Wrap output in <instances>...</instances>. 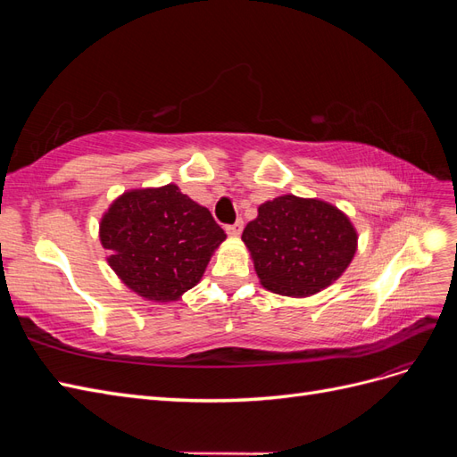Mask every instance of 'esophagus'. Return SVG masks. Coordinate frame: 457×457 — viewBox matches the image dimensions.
I'll use <instances>...</instances> for the list:
<instances>
[{
    "mask_svg": "<svg viewBox=\"0 0 457 457\" xmlns=\"http://www.w3.org/2000/svg\"><path fill=\"white\" fill-rule=\"evenodd\" d=\"M242 228H244V220L238 219L234 225H227L225 230H227V234H230V237H238V234L242 232Z\"/></svg>",
    "mask_w": 457,
    "mask_h": 457,
    "instance_id": "obj_1",
    "label": "esophagus"
}]
</instances>
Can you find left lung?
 <instances>
[{"label":"left lung","instance_id":"obj_1","mask_svg":"<svg viewBox=\"0 0 457 457\" xmlns=\"http://www.w3.org/2000/svg\"><path fill=\"white\" fill-rule=\"evenodd\" d=\"M261 284L274 294L307 297L337 280L356 252L347 215L320 200L294 195L259 207L244 228Z\"/></svg>","mask_w":457,"mask_h":457}]
</instances>
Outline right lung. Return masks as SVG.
<instances>
[{"label": "right lung", "mask_w": 457, "mask_h": 457, "mask_svg": "<svg viewBox=\"0 0 457 457\" xmlns=\"http://www.w3.org/2000/svg\"><path fill=\"white\" fill-rule=\"evenodd\" d=\"M225 238L210 210L175 185L126 192L101 223L110 267L133 292L152 301H173L196 286Z\"/></svg>", "instance_id": "right-lung-1"}]
</instances>
